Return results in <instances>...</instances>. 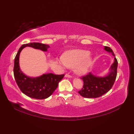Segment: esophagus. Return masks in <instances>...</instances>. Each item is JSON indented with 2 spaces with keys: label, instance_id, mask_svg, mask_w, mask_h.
<instances>
[{
  "label": "esophagus",
  "instance_id": "esophagus-1",
  "mask_svg": "<svg viewBox=\"0 0 134 134\" xmlns=\"http://www.w3.org/2000/svg\"><path fill=\"white\" fill-rule=\"evenodd\" d=\"M65 77H66V78H72V76L70 75H69L68 74H66L65 75Z\"/></svg>",
  "mask_w": 134,
  "mask_h": 134
}]
</instances>
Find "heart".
<instances>
[{
    "instance_id": "obj_1",
    "label": "heart",
    "mask_w": 134,
    "mask_h": 134,
    "mask_svg": "<svg viewBox=\"0 0 134 134\" xmlns=\"http://www.w3.org/2000/svg\"><path fill=\"white\" fill-rule=\"evenodd\" d=\"M93 58L90 52L84 50H72L65 52L63 56L57 58L56 62L64 68H73L79 75H84L90 69Z\"/></svg>"
}]
</instances>
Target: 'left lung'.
Segmentation results:
<instances>
[{"label":"left lung","mask_w":134,"mask_h":134,"mask_svg":"<svg viewBox=\"0 0 134 134\" xmlns=\"http://www.w3.org/2000/svg\"><path fill=\"white\" fill-rule=\"evenodd\" d=\"M104 50L115 56L110 47L104 46ZM118 63L116 58L111 65L108 73L104 76H98L90 72L83 76V87L78 93L83 97L88 98H98L108 92L112 87L117 76V69Z\"/></svg>","instance_id":"left-lung-1"}]
</instances>
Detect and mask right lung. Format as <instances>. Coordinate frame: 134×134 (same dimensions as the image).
Wrapping results in <instances>:
<instances>
[{"label": "right lung", "instance_id": "obj_1", "mask_svg": "<svg viewBox=\"0 0 134 134\" xmlns=\"http://www.w3.org/2000/svg\"><path fill=\"white\" fill-rule=\"evenodd\" d=\"M26 47H31L46 52L50 46L38 42L23 44L19 48L15 57L13 69L16 83L23 93L32 98L46 99L49 97L57 88L59 82L64 78V74L55 75L47 73L34 78L24 74L19 66V55L21 51Z\"/></svg>", "mask_w": 134, "mask_h": 134}]
</instances>
